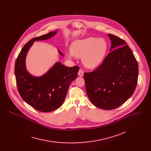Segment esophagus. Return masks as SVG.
<instances>
[{
	"instance_id": "34e87169",
	"label": "esophagus",
	"mask_w": 151,
	"mask_h": 151,
	"mask_svg": "<svg viewBox=\"0 0 151 151\" xmlns=\"http://www.w3.org/2000/svg\"><path fill=\"white\" fill-rule=\"evenodd\" d=\"M78 74V76H79L83 77V76H84V71H83L82 69H80V70H79Z\"/></svg>"
}]
</instances>
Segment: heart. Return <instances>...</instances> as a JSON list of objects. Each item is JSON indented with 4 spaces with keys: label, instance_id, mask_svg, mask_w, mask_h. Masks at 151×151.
I'll list each match as a JSON object with an SVG mask.
<instances>
[{
    "label": "heart",
    "instance_id": "b5f03b06",
    "mask_svg": "<svg viewBox=\"0 0 151 151\" xmlns=\"http://www.w3.org/2000/svg\"><path fill=\"white\" fill-rule=\"evenodd\" d=\"M107 50L108 45L105 40L89 37L73 42L69 56L82 58L83 65L87 68H93L102 62Z\"/></svg>",
    "mask_w": 151,
    "mask_h": 151
}]
</instances>
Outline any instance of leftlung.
Returning a JSON list of instances; mask_svg holds the SVG:
<instances>
[{
	"instance_id": "left-lung-1",
	"label": "left lung",
	"mask_w": 151,
	"mask_h": 151,
	"mask_svg": "<svg viewBox=\"0 0 151 151\" xmlns=\"http://www.w3.org/2000/svg\"><path fill=\"white\" fill-rule=\"evenodd\" d=\"M110 52L102 65L84 77L88 96L96 107L111 110L123 104L133 94L137 84L138 65L127 43L108 34Z\"/></svg>"
}]
</instances>
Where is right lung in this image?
I'll use <instances>...</instances> for the list:
<instances>
[{
  "label": "right lung",
  "mask_w": 151,
  "mask_h": 151,
  "mask_svg": "<svg viewBox=\"0 0 151 151\" xmlns=\"http://www.w3.org/2000/svg\"><path fill=\"white\" fill-rule=\"evenodd\" d=\"M57 31L34 38L26 43L19 53L15 63L14 73L19 92L29 105L42 112H49L60 108L71 83L78 74L80 67H68L60 62L56 63L41 77L30 74L25 67V58L34 41L49 39ZM63 56V53L58 50Z\"/></svg>",
  "instance_id": "right-lung-1"
}]
</instances>
